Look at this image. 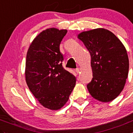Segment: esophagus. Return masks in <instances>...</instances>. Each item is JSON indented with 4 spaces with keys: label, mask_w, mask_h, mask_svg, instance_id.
I'll list each match as a JSON object with an SVG mask.
<instances>
[{
    "label": "esophagus",
    "mask_w": 133,
    "mask_h": 133,
    "mask_svg": "<svg viewBox=\"0 0 133 133\" xmlns=\"http://www.w3.org/2000/svg\"><path fill=\"white\" fill-rule=\"evenodd\" d=\"M76 72L78 73V74H79V73H80L81 69H79V68H78V69H76Z\"/></svg>",
    "instance_id": "1"
}]
</instances>
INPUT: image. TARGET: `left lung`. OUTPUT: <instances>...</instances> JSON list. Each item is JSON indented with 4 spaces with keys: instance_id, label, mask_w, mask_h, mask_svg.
<instances>
[{
    "instance_id": "1",
    "label": "left lung",
    "mask_w": 133,
    "mask_h": 133,
    "mask_svg": "<svg viewBox=\"0 0 133 133\" xmlns=\"http://www.w3.org/2000/svg\"><path fill=\"white\" fill-rule=\"evenodd\" d=\"M77 37L91 57L93 78L87 85L89 93L101 102L113 101L122 91L128 77L129 62L124 45L104 28L83 31Z\"/></svg>"
}]
</instances>
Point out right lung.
<instances>
[{
  "label": "right lung",
  "instance_id": "right-lung-1",
  "mask_svg": "<svg viewBox=\"0 0 133 133\" xmlns=\"http://www.w3.org/2000/svg\"><path fill=\"white\" fill-rule=\"evenodd\" d=\"M66 29L49 28L35 38L28 49L25 80L40 104L58 110L69 101L76 85L73 74L63 69L59 45Z\"/></svg>",
  "mask_w": 133,
  "mask_h": 133
}]
</instances>
